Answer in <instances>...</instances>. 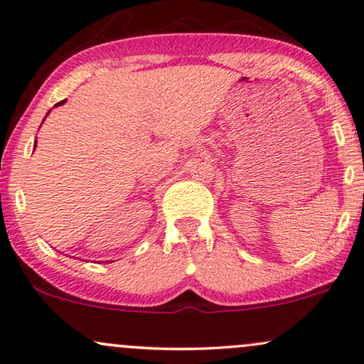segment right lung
<instances>
[{"label":"right lung","instance_id":"right-lung-1","mask_svg":"<svg viewBox=\"0 0 364 364\" xmlns=\"http://www.w3.org/2000/svg\"><path fill=\"white\" fill-rule=\"evenodd\" d=\"M64 102H65V100H64ZM64 102H59V103H57V107H59V105H62Z\"/></svg>","mask_w":364,"mask_h":364}]
</instances>
